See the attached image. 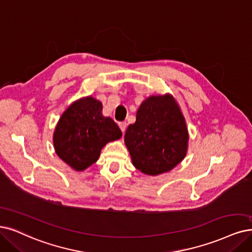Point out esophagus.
I'll return each instance as SVG.
<instances>
[{"mask_svg": "<svg viewBox=\"0 0 252 252\" xmlns=\"http://www.w3.org/2000/svg\"><path fill=\"white\" fill-rule=\"evenodd\" d=\"M118 125H119V127H120V129H121V132L125 133L126 127V121H123V123H119Z\"/></svg>", "mask_w": 252, "mask_h": 252, "instance_id": "esophagus-1", "label": "esophagus"}]
</instances>
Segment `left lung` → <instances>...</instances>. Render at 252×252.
<instances>
[{
    "mask_svg": "<svg viewBox=\"0 0 252 252\" xmlns=\"http://www.w3.org/2000/svg\"><path fill=\"white\" fill-rule=\"evenodd\" d=\"M188 142L185 117L169 93L144 99L137 111L135 124L128 126L125 135L133 165L153 176L179 165L187 155Z\"/></svg>",
    "mask_w": 252,
    "mask_h": 252,
    "instance_id": "obj_1",
    "label": "left lung"
}]
</instances>
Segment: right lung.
Listing matches in <instances>:
<instances>
[{"label": "right lung", "instance_id": "1", "mask_svg": "<svg viewBox=\"0 0 252 252\" xmlns=\"http://www.w3.org/2000/svg\"><path fill=\"white\" fill-rule=\"evenodd\" d=\"M101 111L99 100L91 95L82 97L63 112L55 127V152L74 170L88 168L98 160L102 147L123 136L114 120Z\"/></svg>", "mask_w": 252, "mask_h": 252}]
</instances>
